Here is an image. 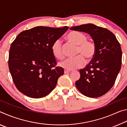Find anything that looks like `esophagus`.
Wrapping results in <instances>:
<instances>
[{
  "instance_id": "esophagus-1",
  "label": "esophagus",
  "mask_w": 127,
  "mask_h": 127,
  "mask_svg": "<svg viewBox=\"0 0 127 127\" xmlns=\"http://www.w3.org/2000/svg\"><path fill=\"white\" fill-rule=\"evenodd\" d=\"M70 72L69 71V70H64V74H68Z\"/></svg>"
}]
</instances>
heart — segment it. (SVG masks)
<instances>
[{
	"label": "heart",
	"mask_w": 127,
	"mask_h": 127,
	"mask_svg": "<svg viewBox=\"0 0 127 127\" xmlns=\"http://www.w3.org/2000/svg\"><path fill=\"white\" fill-rule=\"evenodd\" d=\"M67 38L70 42L78 46L77 57L68 58L59 63L62 68L67 70H72L82 67L85 64V59L89 61L96 53V45L94 42L87 41V37L84 33L78 31H72L68 33ZM54 56L58 59H63L64 54L62 48V43L59 39L55 40L51 46Z\"/></svg>",
	"instance_id": "heart-1"
}]
</instances>
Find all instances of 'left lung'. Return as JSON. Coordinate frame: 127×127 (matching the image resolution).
Masks as SVG:
<instances>
[{
  "mask_svg": "<svg viewBox=\"0 0 127 127\" xmlns=\"http://www.w3.org/2000/svg\"><path fill=\"white\" fill-rule=\"evenodd\" d=\"M70 30L89 34L96 50L91 61L79 70L76 86L85 96L98 97L107 93L115 83L121 68L122 51L114 34L91 23L72 27Z\"/></svg>",
  "mask_w": 127,
  "mask_h": 127,
  "instance_id": "left-lung-1",
  "label": "left lung"
}]
</instances>
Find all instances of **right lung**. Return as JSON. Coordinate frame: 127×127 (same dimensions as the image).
<instances>
[{"label": "right lung", "instance_id": "obj_1", "mask_svg": "<svg viewBox=\"0 0 127 127\" xmlns=\"http://www.w3.org/2000/svg\"><path fill=\"white\" fill-rule=\"evenodd\" d=\"M68 29L35 27L21 32L12 43L9 71L17 89L26 96L41 98L54 89L64 69L55 66L51 46Z\"/></svg>", "mask_w": 127, "mask_h": 127}]
</instances>
